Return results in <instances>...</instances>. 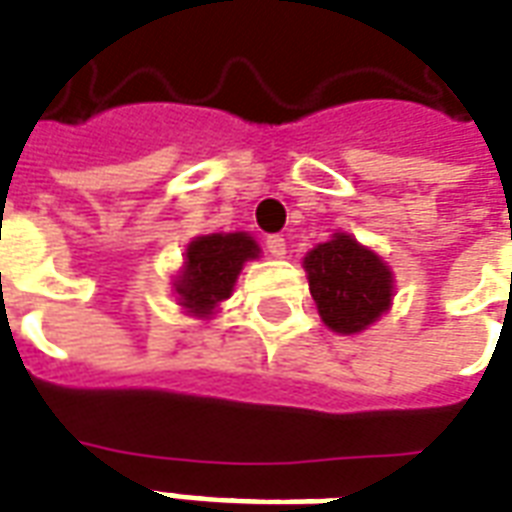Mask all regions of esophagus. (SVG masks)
Here are the masks:
<instances>
[{"label":"esophagus","instance_id":"esophagus-1","mask_svg":"<svg viewBox=\"0 0 512 512\" xmlns=\"http://www.w3.org/2000/svg\"><path fill=\"white\" fill-rule=\"evenodd\" d=\"M266 249L271 252V257H285L287 255V241L282 236H268Z\"/></svg>","mask_w":512,"mask_h":512}]
</instances>
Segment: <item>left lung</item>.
<instances>
[{"instance_id": "8db88e82", "label": "left lung", "mask_w": 512, "mask_h": 512, "mask_svg": "<svg viewBox=\"0 0 512 512\" xmlns=\"http://www.w3.org/2000/svg\"><path fill=\"white\" fill-rule=\"evenodd\" d=\"M304 268L317 312L331 331L361 333L391 309V268L347 233L314 246Z\"/></svg>"}]
</instances>
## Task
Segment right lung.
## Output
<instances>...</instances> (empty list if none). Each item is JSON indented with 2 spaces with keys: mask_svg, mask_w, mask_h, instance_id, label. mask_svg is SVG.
I'll return each mask as SVG.
<instances>
[{
  "mask_svg": "<svg viewBox=\"0 0 512 512\" xmlns=\"http://www.w3.org/2000/svg\"><path fill=\"white\" fill-rule=\"evenodd\" d=\"M257 255L260 246L249 233H211L189 241L184 268L173 282L179 304L195 317L214 314L233 293L246 260H255Z\"/></svg>",
  "mask_w": 512,
  "mask_h": 512,
  "instance_id": "obj_1",
  "label": "right lung"
}]
</instances>
